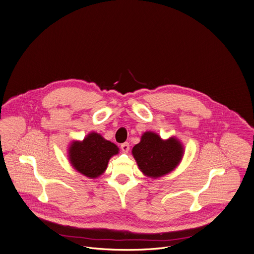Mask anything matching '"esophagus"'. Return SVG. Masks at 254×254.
Returning <instances> with one entry per match:
<instances>
[{"instance_id":"34e87169","label":"esophagus","mask_w":254,"mask_h":254,"mask_svg":"<svg viewBox=\"0 0 254 254\" xmlns=\"http://www.w3.org/2000/svg\"><path fill=\"white\" fill-rule=\"evenodd\" d=\"M121 148L124 152H127L129 150V143L128 142H124L121 144Z\"/></svg>"}]
</instances>
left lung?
<instances>
[{
    "instance_id": "1",
    "label": "left lung",
    "mask_w": 254,
    "mask_h": 254,
    "mask_svg": "<svg viewBox=\"0 0 254 254\" xmlns=\"http://www.w3.org/2000/svg\"><path fill=\"white\" fill-rule=\"evenodd\" d=\"M132 154L139 170L145 176L160 178L178 166L184 148L175 137L162 140L158 134L147 131L142 134L140 142L133 146Z\"/></svg>"
}]
</instances>
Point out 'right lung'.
Masks as SVG:
<instances>
[{
  "label": "right lung",
  "mask_w": 254,
  "mask_h": 254,
  "mask_svg": "<svg viewBox=\"0 0 254 254\" xmlns=\"http://www.w3.org/2000/svg\"><path fill=\"white\" fill-rule=\"evenodd\" d=\"M119 147L97 132L90 133L82 141H73L68 149L69 161L75 170L88 178H98L108 166L110 158Z\"/></svg>",
  "instance_id": "add662e5"
}]
</instances>
